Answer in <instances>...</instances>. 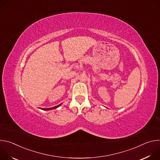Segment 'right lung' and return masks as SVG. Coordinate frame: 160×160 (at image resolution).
Segmentation results:
<instances>
[{"label":"right lung","instance_id":"obj_1","mask_svg":"<svg viewBox=\"0 0 160 160\" xmlns=\"http://www.w3.org/2000/svg\"><path fill=\"white\" fill-rule=\"evenodd\" d=\"M61 105V104H59V105H58V106H55V107H53V108H42V110H45V111H48V110H51V109H56V108H58L59 106H60Z\"/></svg>","mask_w":160,"mask_h":160}]
</instances>
